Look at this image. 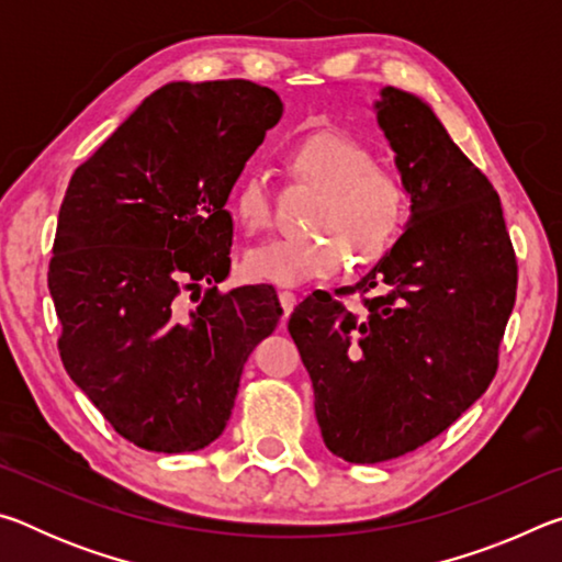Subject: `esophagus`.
I'll use <instances>...</instances> for the list:
<instances>
[{
    "label": "esophagus",
    "instance_id": "1",
    "mask_svg": "<svg viewBox=\"0 0 562 562\" xmlns=\"http://www.w3.org/2000/svg\"><path fill=\"white\" fill-rule=\"evenodd\" d=\"M280 304H282V312H284V317L290 315V312L294 310V304H297V294L294 292H290V290H280Z\"/></svg>",
    "mask_w": 562,
    "mask_h": 562
}]
</instances>
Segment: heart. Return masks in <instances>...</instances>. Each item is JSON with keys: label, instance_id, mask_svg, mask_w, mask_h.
I'll return each instance as SVG.
<instances>
[{"label": "heart", "instance_id": "heart-1", "mask_svg": "<svg viewBox=\"0 0 562 562\" xmlns=\"http://www.w3.org/2000/svg\"><path fill=\"white\" fill-rule=\"evenodd\" d=\"M288 173L317 188L307 225L317 233L282 235L245 255L255 280L302 284L337 274L349 255L372 262L392 247L406 217V190L396 173L374 164L372 150L345 131H317L284 154ZM233 215L247 233L272 225L274 195L260 170L247 173L233 193Z\"/></svg>", "mask_w": 562, "mask_h": 562}]
</instances>
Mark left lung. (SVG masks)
<instances>
[{
	"label": "left lung",
	"instance_id": "8db88e82",
	"mask_svg": "<svg viewBox=\"0 0 562 562\" xmlns=\"http://www.w3.org/2000/svg\"><path fill=\"white\" fill-rule=\"evenodd\" d=\"M376 121L412 221L367 278L307 294L288 325L315 386L322 439L349 463L416 451L481 398L518 288L501 198L434 111L386 87Z\"/></svg>",
	"mask_w": 562,
	"mask_h": 562
}]
</instances>
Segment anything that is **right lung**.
Returning a JSON list of instances; mask_svg holds the SVG:
<instances>
[{
	"label": "right lung",
	"mask_w": 562,
	"mask_h": 562,
	"mask_svg": "<svg viewBox=\"0 0 562 562\" xmlns=\"http://www.w3.org/2000/svg\"><path fill=\"white\" fill-rule=\"evenodd\" d=\"M280 116V97L260 83H168L66 188L49 262L59 357L138 449L213 443L247 357L282 317L272 284L217 290L231 272L227 195ZM203 279L212 288L188 311L182 292Z\"/></svg>",
	"instance_id": "add662e5"
}]
</instances>
